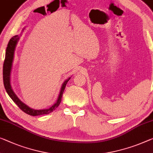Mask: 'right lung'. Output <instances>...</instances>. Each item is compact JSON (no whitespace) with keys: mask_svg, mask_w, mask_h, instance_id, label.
<instances>
[{"mask_svg":"<svg viewBox=\"0 0 153 153\" xmlns=\"http://www.w3.org/2000/svg\"><path fill=\"white\" fill-rule=\"evenodd\" d=\"M19 39V36H15L13 37L10 40H9L7 47L6 49L5 53V58H4V63H3V83L4 88H5L6 91L7 92L8 95L10 96V98L13 100L14 102L18 105V107L24 111L27 114H29L30 116H39V115H44V114H48L50 113L53 112L56 108H57L59 105L61 101H62V98L63 96V93L64 91L65 88L66 86V84L68 82L70 78L68 79L66 81H65L63 83V85L61 89L59 96L57 99V101L54 105H53L51 108L48 109H42V110H35L33 109H30V107L27 106L25 103H23L22 101H20L19 98L17 97L15 94H14L13 91L12 90L10 84V73L11 66H12V62L13 60V55H14V51H15V48L17 42Z\"/></svg>","mask_w":153,"mask_h":153,"instance_id":"1","label":"right lung"}]
</instances>
